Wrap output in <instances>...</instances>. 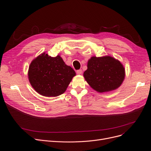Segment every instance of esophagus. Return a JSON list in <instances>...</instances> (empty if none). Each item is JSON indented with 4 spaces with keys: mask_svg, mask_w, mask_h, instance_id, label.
I'll return each mask as SVG.
<instances>
[{
    "mask_svg": "<svg viewBox=\"0 0 151 151\" xmlns=\"http://www.w3.org/2000/svg\"><path fill=\"white\" fill-rule=\"evenodd\" d=\"M76 73L78 74V75H81V73H82V70H77L76 71Z\"/></svg>",
    "mask_w": 151,
    "mask_h": 151,
    "instance_id": "esophagus-1",
    "label": "esophagus"
}]
</instances>
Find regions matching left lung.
<instances>
[{"label":"left lung","mask_w":151,"mask_h":151,"mask_svg":"<svg viewBox=\"0 0 151 151\" xmlns=\"http://www.w3.org/2000/svg\"><path fill=\"white\" fill-rule=\"evenodd\" d=\"M83 74L85 80L96 91L103 93L119 88L125 76L122 63L110 55L92 56Z\"/></svg>","instance_id":"1"}]
</instances>
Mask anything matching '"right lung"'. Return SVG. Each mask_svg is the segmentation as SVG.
I'll return each instance as SVG.
<instances>
[{"label": "right lung", "instance_id": "right-lung-1", "mask_svg": "<svg viewBox=\"0 0 151 151\" xmlns=\"http://www.w3.org/2000/svg\"><path fill=\"white\" fill-rule=\"evenodd\" d=\"M76 75L59 55L51 57L43 52L31 62L28 70L29 81L34 90L45 97H57L65 92Z\"/></svg>", "mask_w": 151, "mask_h": 151}]
</instances>
